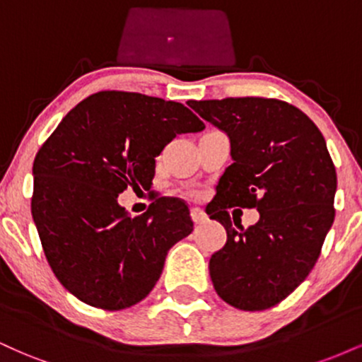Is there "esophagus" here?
I'll use <instances>...</instances> for the list:
<instances>
[{
    "label": "esophagus",
    "mask_w": 362,
    "mask_h": 362,
    "mask_svg": "<svg viewBox=\"0 0 362 362\" xmlns=\"http://www.w3.org/2000/svg\"><path fill=\"white\" fill-rule=\"evenodd\" d=\"M190 216H192V219H194L195 224L206 223V219H207V216H206L204 211L199 209V207H192V209H190Z\"/></svg>",
    "instance_id": "34e87169"
}]
</instances>
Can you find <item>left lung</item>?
Masks as SVG:
<instances>
[{
    "mask_svg": "<svg viewBox=\"0 0 362 362\" xmlns=\"http://www.w3.org/2000/svg\"><path fill=\"white\" fill-rule=\"evenodd\" d=\"M187 105L226 132L233 160L206 206L226 230L209 260L216 293L238 310L271 308L308 277L334 223L337 173L325 139L308 115L276 98ZM231 206H257L259 221L236 230Z\"/></svg>",
    "mask_w": 362,
    "mask_h": 362,
    "instance_id": "obj_1",
    "label": "left lung"
}]
</instances>
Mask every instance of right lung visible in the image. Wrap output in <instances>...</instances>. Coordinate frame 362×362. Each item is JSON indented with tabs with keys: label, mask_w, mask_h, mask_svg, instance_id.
<instances>
[{
	"label": "right lung",
	"mask_w": 362,
	"mask_h": 362,
	"mask_svg": "<svg viewBox=\"0 0 362 362\" xmlns=\"http://www.w3.org/2000/svg\"><path fill=\"white\" fill-rule=\"evenodd\" d=\"M204 127L182 103L132 91H98L66 114L34 160L32 218L73 296L115 311L155 288L170 248L192 233L189 207L158 197L131 218L117 197L127 187L149 189L163 148Z\"/></svg>",
	"instance_id": "right-lung-1"
}]
</instances>
